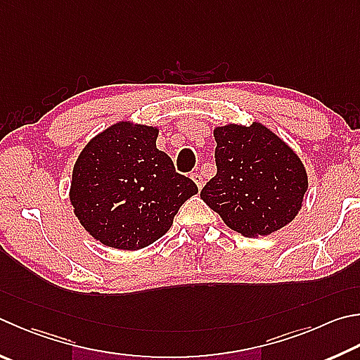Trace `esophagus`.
<instances>
[{"label": "esophagus", "instance_id": "obj_1", "mask_svg": "<svg viewBox=\"0 0 360 360\" xmlns=\"http://www.w3.org/2000/svg\"><path fill=\"white\" fill-rule=\"evenodd\" d=\"M191 178L193 179V182H195V184H197V187L200 188V191H201V188H202V186H205V181H202V178H201V174H198V173H192V176H191Z\"/></svg>", "mask_w": 360, "mask_h": 360}]
</instances>
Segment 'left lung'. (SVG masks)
<instances>
[{
    "instance_id": "8db88e82",
    "label": "left lung",
    "mask_w": 360,
    "mask_h": 360,
    "mask_svg": "<svg viewBox=\"0 0 360 360\" xmlns=\"http://www.w3.org/2000/svg\"><path fill=\"white\" fill-rule=\"evenodd\" d=\"M217 174L201 200L245 238L266 236L294 220L309 179L299 155L259 122L214 129Z\"/></svg>"
}]
</instances>
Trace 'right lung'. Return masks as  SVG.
Returning a JSON list of instances; mask_svg holds the SVG:
<instances>
[{
	"label": "right lung",
	"mask_w": 360,
	"mask_h": 360,
	"mask_svg": "<svg viewBox=\"0 0 360 360\" xmlns=\"http://www.w3.org/2000/svg\"><path fill=\"white\" fill-rule=\"evenodd\" d=\"M159 129L129 121L96 135L72 172L70 202L103 245L140 250L162 238L198 187L155 148Z\"/></svg>",
	"instance_id": "1"
}]
</instances>
